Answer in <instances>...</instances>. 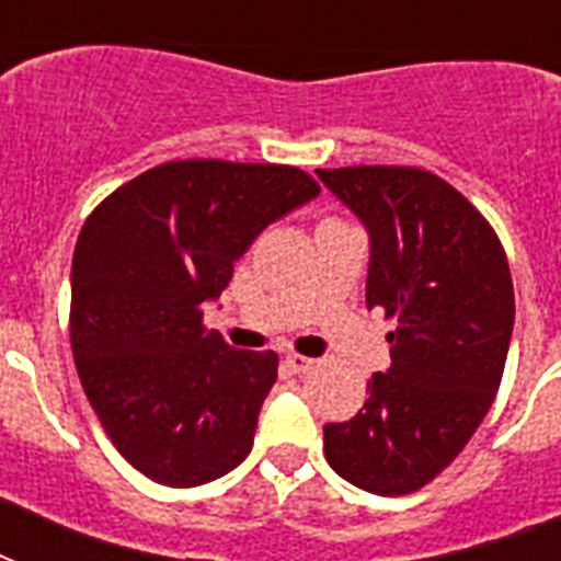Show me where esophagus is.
<instances>
[{
  "mask_svg": "<svg viewBox=\"0 0 561 561\" xmlns=\"http://www.w3.org/2000/svg\"><path fill=\"white\" fill-rule=\"evenodd\" d=\"M285 364H288L294 373H308V369L314 367V358H306V355H297V352H290V355H285Z\"/></svg>",
  "mask_w": 561,
  "mask_h": 561,
  "instance_id": "esophagus-1",
  "label": "esophagus"
}]
</instances>
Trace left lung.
I'll use <instances>...</instances> for the list:
<instances>
[{
  "label": "left lung",
  "mask_w": 561,
  "mask_h": 561,
  "mask_svg": "<svg viewBox=\"0 0 561 561\" xmlns=\"http://www.w3.org/2000/svg\"><path fill=\"white\" fill-rule=\"evenodd\" d=\"M369 232L367 306L396 320L390 369L350 422L323 427L352 486L410 495L448 469L495 401L515 323L513 276L489 220L408 165L317 169Z\"/></svg>",
  "instance_id": "8db88e82"
}]
</instances>
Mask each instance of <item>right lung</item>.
Wrapping results in <instances>:
<instances>
[{
  "instance_id": "obj_1",
  "label": "right lung",
  "mask_w": 561,
  "mask_h": 561,
  "mask_svg": "<svg viewBox=\"0 0 561 561\" xmlns=\"http://www.w3.org/2000/svg\"><path fill=\"white\" fill-rule=\"evenodd\" d=\"M320 194L294 165L178 160L104 197L72 255L69 341L118 454L162 486H201L253 448L276 352L203 329L267 224Z\"/></svg>"
}]
</instances>
